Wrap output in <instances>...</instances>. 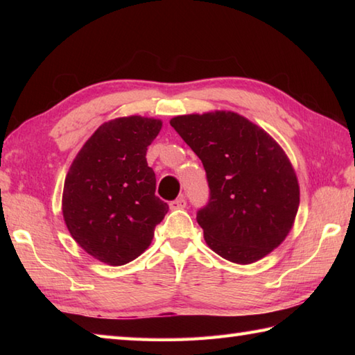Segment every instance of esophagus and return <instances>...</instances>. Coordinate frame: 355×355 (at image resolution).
Returning <instances> with one entry per match:
<instances>
[{
  "label": "esophagus",
  "mask_w": 355,
  "mask_h": 355,
  "mask_svg": "<svg viewBox=\"0 0 355 355\" xmlns=\"http://www.w3.org/2000/svg\"><path fill=\"white\" fill-rule=\"evenodd\" d=\"M169 207L172 210H178V209H184L186 207V200L183 197H180L177 200H173L169 202Z\"/></svg>",
  "instance_id": "esophagus-1"
}]
</instances>
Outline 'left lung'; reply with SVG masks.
I'll return each mask as SVG.
<instances>
[{
    "label": "left lung",
    "mask_w": 355,
    "mask_h": 355,
    "mask_svg": "<svg viewBox=\"0 0 355 355\" xmlns=\"http://www.w3.org/2000/svg\"><path fill=\"white\" fill-rule=\"evenodd\" d=\"M171 126L205 166L210 198L197 221L207 245L243 266L275 250L299 209L297 177L284 149L232 111L177 116Z\"/></svg>",
    "instance_id": "obj_1"
}]
</instances>
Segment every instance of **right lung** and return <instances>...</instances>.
Returning <instances> with one entry per match:
<instances>
[{
    "label": "right lung",
    "instance_id": "right-lung-1",
    "mask_svg": "<svg viewBox=\"0 0 355 355\" xmlns=\"http://www.w3.org/2000/svg\"><path fill=\"white\" fill-rule=\"evenodd\" d=\"M162 125L141 116L105 122L65 177L67 229L88 254L108 266H123L145 252L169 210L155 195V173L146 162Z\"/></svg>",
    "mask_w": 355,
    "mask_h": 355
}]
</instances>
